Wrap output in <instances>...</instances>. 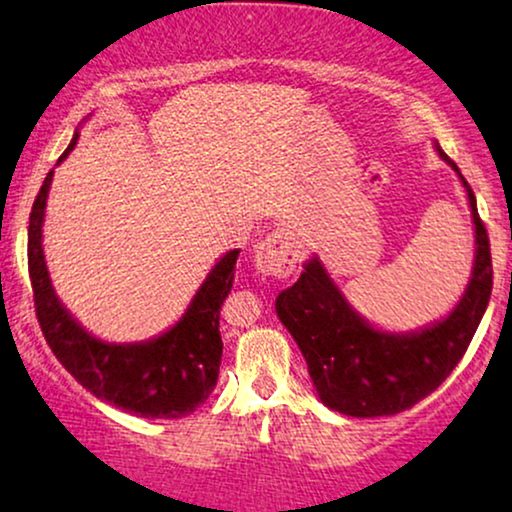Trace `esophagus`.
<instances>
[{
	"label": "esophagus",
	"instance_id": "1",
	"mask_svg": "<svg viewBox=\"0 0 512 512\" xmlns=\"http://www.w3.org/2000/svg\"><path fill=\"white\" fill-rule=\"evenodd\" d=\"M301 260V243L289 228H276L255 248V267L264 276L289 279Z\"/></svg>",
	"mask_w": 512,
	"mask_h": 512
}]
</instances>
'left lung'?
Listing matches in <instances>:
<instances>
[{"instance_id":"8db88e82","label":"left lung","mask_w":512,"mask_h":512,"mask_svg":"<svg viewBox=\"0 0 512 512\" xmlns=\"http://www.w3.org/2000/svg\"><path fill=\"white\" fill-rule=\"evenodd\" d=\"M436 149L462 178L445 151ZM462 185L477 228V257L462 301L443 322L416 334L373 330L349 308L317 260L305 264L301 279L276 298V315L296 339L317 395L330 409L363 419L399 414L438 390L460 363L493 289L489 233L472 187L464 178Z\"/></svg>"}]
</instances>
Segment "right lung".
I'll return each instance as SVG.
<instances>
[{
    "instance_id": "1",
    "label": "right lung",
    "mask_w": 512,
    "mask_h": 512,
    "mask_svg": "<svg viewBox=\"0 0 512 512\" xmlns=\"http://www.w3.org/2000/svg\"><path fill=\"white\" fill-rule=\"evenodd\" d=\"M79 134L60 156L67 158ZM52 170L40 187L28 223V274L35 315L52 354L69 373L105 402L144 419H180L211 395L221 366V305L233 286L238 250L216 262L187 313L173 330L144 344H105L72 320L52 291L43 255V216Z\"/></svg>"
}]
</instances>
